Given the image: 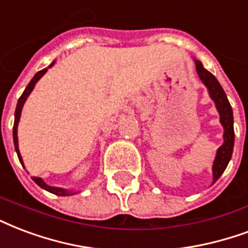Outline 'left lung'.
<instances>
[{"instance_id": "8db88e82", "label": "left lung", "mask_w": 248, "mask_h": 248, "mask_svg": "<svg viewBox=\"0 0 248 248\" xmlns=\"http://www.w3.org/2000/svg\"><path fill=\"white\" fill-rule=\"evenodd\" d=\"M196 69L199 73L201 81L206 85L209 89V94L216 102L218 111H219V119L221 124L225 129L223 133V144L218 148L217 155L214 159V164H213V180L217 181L219 176L223 173V170H226L229 161L232 159V147H234V127H232V110L230 102L227 100L226 93L222 89L221 84L212 73L206 71L201 62L196 60Z\"/></svg>"}]
</instances>
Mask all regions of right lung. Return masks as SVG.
<instances>
[{
  "label": "right lung",
  "mask_w": 248,
  "mask_h": 248,
  "mask_svg": "<svg viewBox=\"0 0 248 248\" xmlns=\"http://www.w3.org/2000/svg\"><path fill=\"white\" fill-rule=\"evenodd\" d=\"M54 64V63H52ZM51 64V65H52ZM49 65V67H51ZM47 72V68H45V69H42V71H39V72L36 73L35 76L32 78V80H31L30 82H29V85L26 87V89H25V92L22 93V96L19 97V100H18V104H16V118H14V126H13V138H14V147H16V155H18V159H19V161L22 163V157H21V154H19V150H18V137H16V129H18V122H19V118H21V111H22V108H23V104H25V101H26V98L29 97V94L31 93V91L34 89V87H35L36 81L39 80L45 73ZM32 180L35 181L36 184L39 185L40 188H43V189L48 190V192H51V193L56 194V196H71V194H73V192H68V190L63 189V188H56V186H49V185H47L45 183V181L42 180L40 177H32Z\"/></svg>",
  "instance_id": "add662e5"
}]
</instances>
